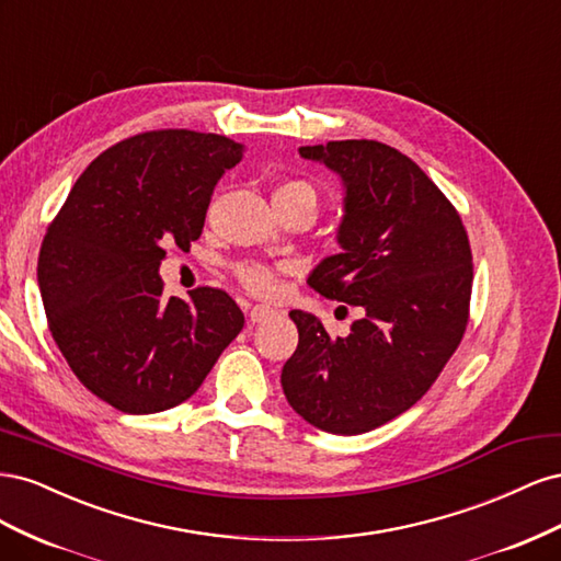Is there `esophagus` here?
I'll list each match as a JSON object with an SVG mask.
<instances>
[{"mask_svg":"<svg viewBox=\"0 0 561 561\" xmlns=\"http://www.w3.org/2000/svg\"><path fill=\"white\" fill-rule=\"evenodd\" d=\"M274 313H276V311L271 309V307H264V304H257V307L250 309V322H252V325H257V322L268 320Z\"/></svg>","mask_w":561,"mask_h":561,"instance_id":"34e87169","label":"esophagus"}]
</instances>
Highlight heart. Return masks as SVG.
<instances>
[{"label": "heart", "instance_id": "obj_1", "mask_svg": "<svg viewBox=\"0 0 561 561\" xmlns=\"http://www.w3.org/2000/svg\"><path fill=\"white\" fill-rule=\"evenodd\" d=\"M278 194L304 196L316 208V190H313L309 182H287L276 192V196ZM239 278L248 287V290L257 293V295H271V293L276 290L274 274H271L268 268H264L260 264H243V266H239Z\"/></svg>", "mask_w": 561, "mask_h": 561}]
</instances>
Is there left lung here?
<instances>
[{
	"mask_svg": "<svg viewBox=\"0 0 561 561\" xmlns=\"http://www.w3.org/2000/svg\"><path fill=\"white\" fill-rule=\"evenodd\" d=\"M299 157L342 180V252L320 260L307 283L360 309L346 336L290 311L299 332L283 365V393L311 426L360 435L423 398L461 344L472 257L461 217L421 168L375 140L299 147Z\"/></svg>",
	"mask_w": 561,
	"mask_h": 561,
	"instance_id": "obj_1",
	"label": "left lung"
}]
</instances>
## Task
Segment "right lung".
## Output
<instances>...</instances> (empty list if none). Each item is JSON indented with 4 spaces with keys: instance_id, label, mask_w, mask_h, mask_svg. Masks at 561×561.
Returning a JSON list of instances; mask_svg holds the SVG:
<instances>
[{
    "instance_id": "right-lung-1",
    "label": "right lung",
    "mask_w": 561,
    "mask_h": 561,
    "mask_svg": "<svg viewBox=\"0 0 561 561\" xmlns=\"http://www.w3.org/2000/svg\"><path fill=\"white\" fill-rule=\"evenodd\" d=\"M225 135L151 130L103 151L48 227L37 283L77 379L124 414L190 400L243 313L213 287L165 297V245L196 241L215 184L243 159Z\"/></svg>"
}]
</instances>
